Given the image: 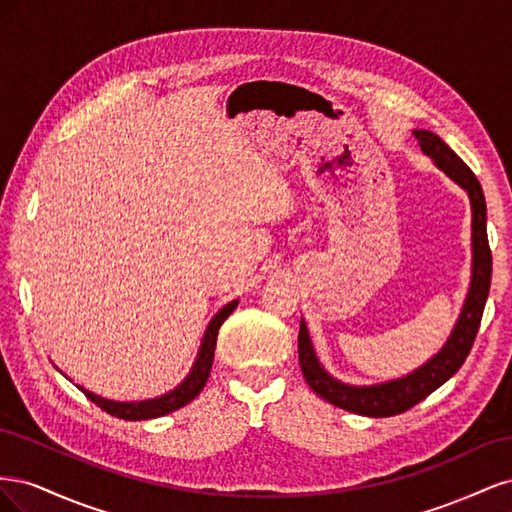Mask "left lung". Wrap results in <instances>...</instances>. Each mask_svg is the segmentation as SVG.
<instances>
[{"mask_svg":"<svg viewBox=\"0 0 512 512\" xmlns=\"http://www.w3.org/2000/svg\"><path fill=\"white\" fill-rule=\"evenodd\" d=\"M414 136L433 164L468 192L472 205V280L451 337L446 339L438 354H433L425 365L414 369L412 374L371 386H354L324 371L303 320L299 331V363L303 378L312 386V391L337 408L374 418L395 416L410 410L457 374L472 350L491 286V250L487 241V205L483 188H480L470 166L438 134L429 130H414Z\"/></svg>","mask_w":512,"mask_h":512,"instance_id":"1","label":"left lung"}]
</instances>
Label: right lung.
I'll list each match as a JSON object with an SVG mask.
<instances>
[{
	"instance_id": "obj_1",
	"label": "right lung",
	"mask_w": 512,
	"mask_h": 512,
	"mask_svg": "<svg viewBox=\"0 0 512 512\" xmlns=\"http://www.w3.org/2000/svg\"><path fill=\"white\" fill-rule=\"evenodd\" d=\"M237 299L230 301L228 305H224L218 314H215L209 322V327L203 335V344H200L198 356L192 365V371L188 374L177 389H173L166 395H160L156 399H145V401H113V399H104L96 393H91L83 386L79 389L87 395V399L94 401L98 408H102L104 412L113 414L117 418H123V421H147V418H158L164 416L168 412H175L179 408H183L190 401L205 389V384L209 380L211 374V365H213V354H215V342H218V331L222 327V322L235 312L237 307Z\"/></svg>"
}]
</instances>
